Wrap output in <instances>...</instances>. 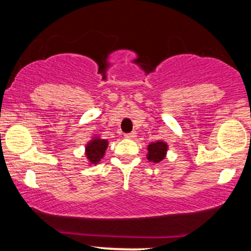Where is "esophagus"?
<instances>
[{"instance_id":"34e87169","label":"esophagus","mask_w":251,"mask_h":251,"mask_svg":"<svg viewBox=\"0 0 251 251\" xmlns=\"http://www.w3.org/2000/svg\"><path fill=\"white\" fill-rule=\"evenodd\" d=\"M136 135H137V132L136 131H132V132H130V133H126L125 137H126V138L132 139V138H135Z\"/></svg>"}]
</instances>
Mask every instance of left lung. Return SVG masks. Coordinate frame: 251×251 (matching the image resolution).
Listing matches in <instances>:
<instances>
[{
    "label": "left lung",
    "instance_id": "1",
    "mask_svg": "<svg viewBox=\"0 0 251 251\" xmlns=\"http://www.w3.org/2000/svg\"><path fill=\"white\" fill-rule=\"evenodd\" d=\"M147 151H149V153H147V160L152 161V162L159 163L166 157L168 145L167 143L157 140L155 143L150 144V145L147 146Z\"/></svg>",
    "mask_w": 251,
    "mask_h": 251
}]
</instances>
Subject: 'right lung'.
I'll return each mask as SVG.
<instances>
[{
	"label": "right lung",
	"instance_id": "1",
	"mask_svg": "<svg viewBox=\"0 0 251 251\" xmlns=\"http://www.w3.org/2000/svg\"><path fill=\"white\" fill-rule=\"evenodd\" d=\"M108 146V142L106 139H101L99 137H94L85 146V156L88 161L92 164L98 163L105 155V151Z\"/></svg>",
	"mask_w": 251,
	"mask_h": 251
}]
</instances>
